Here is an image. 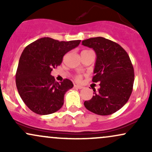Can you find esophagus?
I'll list each match as a JSON object with an SVG mask.
<instances>
[{"instance_id":"34e87169","label":"esophagus","mask_w":152,"mask_h":152,"mask_svg":"<svg viewBox=\"0 0 152 152\" xmlns=\"http://www.w3.org/2000/svg\"><path fill=\"white\" fill-rule=\"evenodd\" d=\"M74 87L76 88H78V89H81V88H83V87L82 86H79V85H74Z\"/></svg>"}]
</instances>
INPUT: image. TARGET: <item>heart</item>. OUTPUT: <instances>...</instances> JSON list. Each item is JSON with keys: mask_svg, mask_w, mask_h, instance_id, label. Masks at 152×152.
Masks as SVG:
<instances>
[{"mask_svg": "<svg viewBox=\"0 0 152 152\" xmlns=\"http://www.w3.org/2000/svg\"><path fill=\"white\" fill-rule=\"evenodd\" d=\"M76 81H80L81 80V76H76Z\"/></svg>", "mask_w": 152, "mask_h": 152, "instance_id": "obj_1", "label": "heart"}]
</instances>
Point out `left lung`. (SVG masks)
<instances>
[{"label":"left lung","instance_id":"1","mask_svg":"<svg viewBox=\"0 0 152 152\" xmlns=\"http://www.w3.org/2000/svg\"><path fill=\"white\" fill-rule=\"evenodd\" d=\"M82 45L93 48L96 54L92 81L100 82L98 91L94 88L91 99L84 106L96 114H112L123 107L132 94L134 68L126 51L118 43L103 37L91 38Z\"/></svg>","mask_w":152,"mask_h":152}]
</instances>
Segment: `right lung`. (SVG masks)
Returning <instances> with one entry per match:
<instances>
[{
    "label": "right lung",
    "mask_w": 152,
    "mask_h": 152,
    "mask_svg": "<svg viewBox=\"0 0 152 152\" xmlns=\"http://www.w3.org/2000/svg\"><path fill=\"white\" fill-rule=\"evenodd\" d=\"M80 42V40L58 41L45 37L31 43L23 50L15 83L20 98L34 113L50 114L62 107L64 94L74 84L67 78L58 83L50 73L61 65L64 56Z\"/></svg>",
    "instance_id": "1"
}]
</instances>
